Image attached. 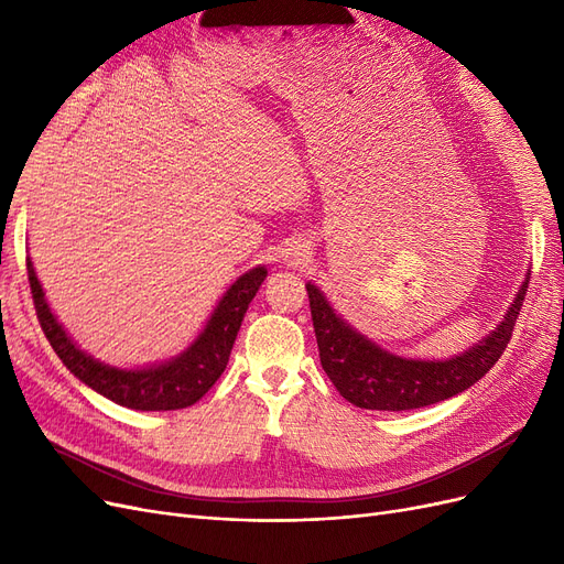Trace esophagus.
Returning <instances> with one entry per match:
<instances>
[{"mask_svg": "<svg viewBox=\"0 0 564 564\" xmlns=\"http://www.w3.org/2000/svg\"><path fill=\"white\" fill-rule=\"evenodd\" d=\"M301 261H303V251H301L299 247L286 249V253H284V263H289V265H299Z\"/></svg>", "mask_w": 564, "mask_h": 564, "instance_id": "1", "label": "esophagus"}]
</instances>
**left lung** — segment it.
<instances>
[{"instance_id":"8db88e82","label":"left lung","mask_w":564,"mask_h":564,"mask_svg":"<svg viewBox=\"0 0 564 564\" xmlns=\"http://www.w3.org/2000/svg\"><path fill=\"white\" fill-rule=\"evenodd\" d=\"M529 272L503 322L480 344L449 360H406L371 344L340 319L315 284H305L322 369L348 402L379 412H404L458 395L499 362L527 294Z\"/></svg>"}]
</instances>
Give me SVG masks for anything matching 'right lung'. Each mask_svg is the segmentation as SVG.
I'll list each match as a JSON object with an SVG mask.
<instances>
[{"instance_id":"right-lung-1","label":"right lung","mask_w":564,"mask_h":564,"mask_svg":"<svg viewBox=\"0 0 564 564\" xmlns=\"http://www.w3.org/2000/svg\"><path fill=\"white\" fill-rule=\"evenodd\" d=\"M265 275L268 270L263 265L245 272L220 299L207 327L193 340V346L174 357V360L143 369H117L94 360L91 355L79 350L75 340L65 334L56 315L51 313L42 284L35 275V268H32V261L28 259L32 301H35L37 319L51 348L56 350L63 365L82 383H87L115 404L139 409V412H169V409L191 406L218 381L228 365L232 344L237 332H240L249 303L259 292Z\"/></svg>"}]
</instances>
